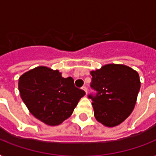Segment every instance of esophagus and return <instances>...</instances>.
<instances>
[{"label": "esophagus", "mask_w": 156, "mask_h": 156, "mask_svg": "<svg viewBox=\"0 0 156 156\" xmlns=\"http://www.w3.org/2000/svg\"><path fill=\"white\" fill-rule=\"evenodd\" d=\"M82 89H83V90H84L86 93H87V87L86 86H83V87H82Z\"/></svg>", "instance_id": "1"}]
</instances>
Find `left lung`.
Wrapping results in <instances>:
<instances>
[{
  "label": "left lung",
  "instance_id": "8db88e82",
  "mask_svg": "<svg viewBox=\"0 0 156 156\" xmlns=\"http://www.w3.org/2000/svg\"><path fill=\"white\" fill-rule=\"evenodd\" d=\"M90 74V87L96 94L88 97L93 101L95 119L108 127L118 126L135 106L141 86L138 72L124 65L108 64Z\"/></svg>",
  "mask_w": 156,
  "mask_h": 156
}]
</instances>
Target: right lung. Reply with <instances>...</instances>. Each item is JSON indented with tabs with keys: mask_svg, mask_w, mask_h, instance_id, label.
<instances>
[{
	"mask_svg": "<svg viewBox=\"0 0 156 156\" xmlns=\"http://www.w3.org/2000/svg\"><path fill=\"white\" fill-rule=\"evenodd\" d=\"M22 100L30 112L44 123L57 126L73 113L85 91L74 86L71 77L58 70L39 66L26 72L18 80Z\"/></svg>",
	"mask_w": 156,
	"mask_h": 156,
	"instance_id": "right-lung-1",
	"label": "right lung"
}]
</instances>
